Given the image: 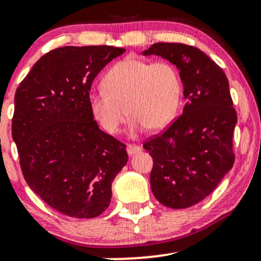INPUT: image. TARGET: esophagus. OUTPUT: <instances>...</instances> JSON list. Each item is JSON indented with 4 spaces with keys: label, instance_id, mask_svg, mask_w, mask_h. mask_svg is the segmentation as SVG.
<instances>
[{
    "label": "esophagus",
    "instance_id": "1",
    "mask_svg": "<svg viewBox=\"0 0 261 261\" xmlns=\"http://www.w3.org/2000/svg\"><path fill=\"white\" fill-rule=\"evenodd\" d=\"M126 151H127L128 155H134V154H136V153H139V152H141V147H140V146H136V145H127Z\"/></svg>",
    "mask_w": 261,
    "mask_h": 261
}]
</instances>
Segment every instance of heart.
Masks as SVG:
<instances>
[{
	"mask_svg": "<svg viewBox=\"0 0 261 261\" xmlns=\"http://www.w3.org/2000/svg\"><path fill=\"white\" fill-rule=\"evenodd\" d=\"M101 85L103 89L89 94V107L100 126L113 135L120 131L127 114L134 131L162 130L174 119L180 103V77L166 61L126 58L108 71Z\"/></svg>",
	"mask_w": 261,
	"mask_h": 261,
	"instance_id": "b5f03b06",
	"label": "heart"
}]
</instances>
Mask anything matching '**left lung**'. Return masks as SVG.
I'll list each match as a JSON object with an SVG mask.
<instances>
[{
  "label": "left lung",
  "mask_w": 261,
  "mask_h": 261,
  "mask_svg": "<svg viewBox=\"0 0 261 261\" xmlns=\"http://www.w3.org/2000/svg\"><path fill=\"white\" fill-rule=\"evenodd\" d=\"M142 54L161 56L178 67L187 99L181 115L143 143L153 158L152 193L167 207H190L208 196L234 163L237 112L228 80L195 46L155 43Z\"/></svg>",
  "instance_id": "obj_1"
}]
</instances>
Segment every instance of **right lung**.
I'll use <instances>...</instances> for the list:
<instances>
[{
	"mask_svg": "<svg viewBox=\"0 0 261 261\" xmlns=\"http://www.w3.org/2000/svg\"><path fill=\"white\" fill-rule=\"evenodd\" d=\"M122 47L64 46L38 60L14 95L12 137L29 188L56 211L93 218L112 200L126 146L101 131L89 107L93 80Z\"/></svg>",
	"mask_w": 261,
	"mask_h": 261,
	"instance_id": "obj_1",
	"label": "right lung"
}]
</instances>
